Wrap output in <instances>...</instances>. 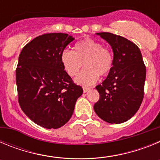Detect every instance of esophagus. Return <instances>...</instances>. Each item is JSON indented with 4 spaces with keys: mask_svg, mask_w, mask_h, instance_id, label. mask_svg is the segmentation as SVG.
<instances>
[{
    "mask_svg": "<svg viewBox=\"0 0 160 160\" xmlns=\"http://www.w3.org/2000/svg\"><path fill=\"white\" fill-rule=\"evenodd\" d=\"M90 90V88H87V87H83V92H84V93L88 92Z\"/></svg>",
    "mask_w": 160,
    "mask_h": 160,
    "instance_id": "1",
    "label": "esophagus"
}]
</instances>
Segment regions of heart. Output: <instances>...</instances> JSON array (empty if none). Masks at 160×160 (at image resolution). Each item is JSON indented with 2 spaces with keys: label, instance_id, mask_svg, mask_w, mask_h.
I'll use <instances>...</instances> for the list:
<instances>
[{
  "label": "heart",
  "instance_id": "obj_1",
  "mask_svg": "<svg viewBox=\"0 0 160 160\" xmlns=\"http://www.w3.org/2000/svg\"><path fill=\"white\" fill-rule=\"evenodd\" d=\"M61 62L68 75L74 77L82 67L85 69L76 78L82 86L94 84L101 77L108 75L113 66L111 53L100 42L90 38L82 40L73 46V51L65 49L61 54Z\"/></svg>",
  "mask_w": 160,
  "mask_h": 160
}]
</instances>
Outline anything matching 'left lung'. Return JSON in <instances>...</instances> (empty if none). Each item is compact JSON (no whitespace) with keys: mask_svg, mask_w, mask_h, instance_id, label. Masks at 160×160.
Instances as JSON below:
<instances>
[{"mask_svg":"<svg viewBox=\"0 0 160 160\" xmlns=\"http://www.w3.org/2000/svg\"><path fill=\"white\" fill-rule=\"evenodd\" d=\"M113 49L114 58L107 78L95 87L99 100L94 109L109 123H122L135 115L143 99L146 66L138 46L123 37L97 32Z\"/></svg>","mask_w":160,"mask_h":160,"instance_id":"obj_1","label":"left lung"}]
</instances>
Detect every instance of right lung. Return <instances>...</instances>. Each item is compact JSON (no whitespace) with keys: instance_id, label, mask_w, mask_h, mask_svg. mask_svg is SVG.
Masks as SVG:
<instances>
[{"instance_id":"1","label":"right lung","mask_w":160,"mask_h":160,"mask_svg":"<svg viewBox=\"0 0 160 160\" xmlns=\"http://www.w3.org/2000/svg\"><path fill=\"white\" fill-rule=\"evenodd\" d=\"M74 40L62 32L46 33L25 46L16 70L18 102L32 122L57 129L70 120L82 87L73 82L61 62L65 48Z\"/></svg>"}]
</instances>
